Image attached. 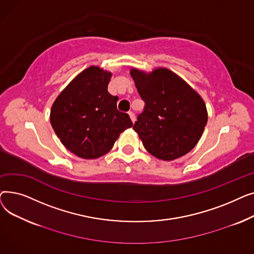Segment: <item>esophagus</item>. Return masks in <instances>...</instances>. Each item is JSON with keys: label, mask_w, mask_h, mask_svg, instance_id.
I'll use <instances>...</instances> for the list:
<instances>
[{"label": "esophagus", "mask_w": 254, "mask_h": 254, "mask_svg": "<svg viewBox=\"0 0 254 254\" xmlns=\"http://www.w3.org/2000/svg\"><path fill=\"white\" fill-rule=\"evenodd\" d=\"M128 115H129V118H130V120L132 122V124H134V123H135V120H136L135 114L132 113V112H128Z\"/></svg>", "instance_id": "1"}]
</instances>
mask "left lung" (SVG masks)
Instances as JSON below:
<instances>
[{"label": "left lung", "mask_w": 254, "mask_h": 254, "mask_svg": "<svg viewBox=\"0 0 254 254\" xmlns=\"http://www.w3.org/2000/svg\"><path fill=\"white\" fill-rule=\"evenodd\" d=\"M144 111L132 128L145 149L163 161L189 153L201 139L208 113L201 96L166 68L150 73L131 69Z\"/></svg>", "instance_id": "1"}]
</instances>
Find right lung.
<instances>
[{"instance_id": "add662e5", "label": "right lung", "mask_w": 254, "mask_h": 254, "mask_svg": "<svg viewBox=\"0 0 254 254\" xmlns=\"http://www.w3.org/2000/svg\"><path fill=\"white\" fill-rule=\"evenodd\" d=\"M111 73L91 65L78 74L53 103L50 123L64 147L79 157L108 153L132 123L117 110L118 97L107 90Z\"/></svg>"}]
</instances>
